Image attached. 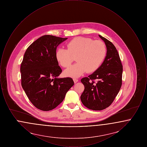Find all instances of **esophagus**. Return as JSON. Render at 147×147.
I'll return each instance as SVG.
<instances>
[{
	"label": "esophagus",
	"instance_id": "34e87169",
	"mask_svg": "<svg viewBox=\"0 0 147 147\" xmlns=\"http://www.w3.org/2000/svg\"><path fill=\"white\" fill-rule=\"evenodd\" d=\"M73 81H74V83H77V82H78V80L77 79L74 78V79H73Z\"/></svg>",
	"mask_w": 147,
	"mask_h": 147
}]
</instances>
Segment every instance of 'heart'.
Segmentation results:
<instances>
[{"instance_id":"1","label":"heart","mask_w":147,"mask_h":147,"mask_svg":"<svg viewBox=\"0 0 147 147\" xmlns=\"http://www.w3.org/2000/svg\"><path fill=\"white\" fill-rule=\"evenodd\" d=\"M67 49L59 47L56 50L55 57L63 67H69L76 56L77 63L64 71L68 77L77 78L86 71L92 73L98 69L106 56V48L101 41H93L90 38L76 37L68 42Z\"/></svg>"}]
</instances>
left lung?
Listing matches in <instances>:
<instances>
[{"label": "left lung", "instance_id": "obj_1", "mask_svg": "<svg viewBox=\"0 0 147 147\" xmlns=\"http://www.w3.org/2000/svg\"><path fill=\"white\" fill-rule=\"evenodd\" d=\"M98 36L106 46L105 59L98 69L81 79L85 88L80 96L82 102L87 108L95 111L102 110L112 104L121 89L123 71L115 46L105 37ZM94 80L98 82L95 83Z\"/></svg>", "mask_w": 147, "mask_h": 147}]
</instances>
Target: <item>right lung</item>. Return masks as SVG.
<instances>
[{"mask_svg":"<svg viewBox=\"0 0 147 147\" xmlns=\"http://www.w3.org/2000/svg\"><path fill=\"white\" fill-rule=\"evenodd\" d=\"M68 38L44 35L26 49L21 63V85L36 108L52 110L64 100L74 82L58 78L62 73L55 57L57 47Z\"/></svg>","mask_w":147,"mask_h":147,"instance_id":"obj_1","label":"right lung"}]
</instances>
